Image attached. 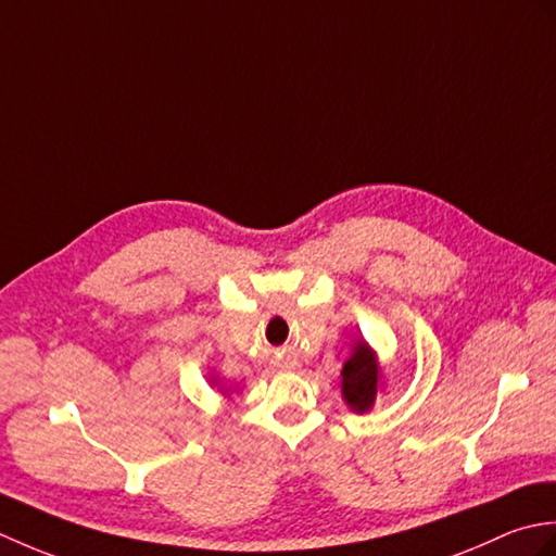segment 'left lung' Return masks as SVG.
I'll list each match as a JSON object with an SVG mask.
<instances>
[{
  "label": "left lung",
  "instance_id": "left-lung-1",
  "mask_svg": "<svg viewBox=\"0 0 556 556\" xmlns=\"http://www.w3.org/2000/svg\"><path fill=\"white\" fill-rule=\"evenodd\" d=\"M384 389V370L380 356L365 339H356L351 356L341 368V399L353 413H368Z\"/></svg>",
  "mask_w": 556,
  "mask_h": 556
}]
</instances>
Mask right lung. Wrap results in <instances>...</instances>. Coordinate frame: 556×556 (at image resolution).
I'll return each mask as SVG.
<instances>
[{"label":"right lung","mask_w":556,"mask_h":556,"mask_svg":"<svg viewBox=\"0 0 556 556\" xmlns=\"http://www.w3.org/2000/svg\"><path fill=\"white\" fill-rule=\"evenodd\" d=\"M207 380H210V384H212V387L217 389L219 394H224V396H231V394H233V389H231V387H224V384H222V380H219V377H217L215 372H210ZM236 392H239V389H236Z\"/></svg>","instance_id":"add662e5"}]
</instances>
